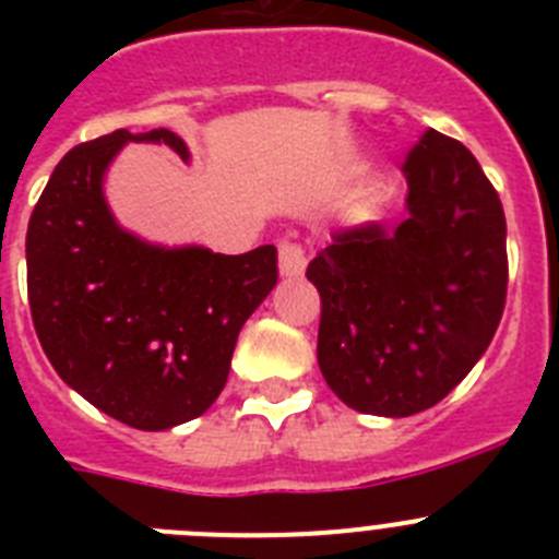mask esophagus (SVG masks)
I'll use <instances>...</instances> for the list:
<instances>
[{
  "mask_svg": "<svg viewBox=\"0 0 559 559\" xmlns=\"http://www.w3.org/2000/svg\"><path fill=\"white\" fill-rule=\"evenodd\" d=\"M305 265H308V257H305V249L299 243H280V274L283 280H294V276L305 274Z\"/></svg>",
  "mask_w": 559,
  "mask_h": 559,
  "instance_id": "obj_1",
  "label": "esophagus"
}]
</instances>
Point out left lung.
Instances as JSON below:
<instances>
[{
  "mask_svg": "<svg viewBox=\"0 0 559 559\" xmlns=\"http://www.w3.org/2000/svg\"><path fill=\"white\" fill-rule=\"evenodd\" d=\"M403 173L400 224L338 231L308 265L319 369L341 403L374 417H412L456 389L507 299V221L476 156L428 131Z\"/></svg>",
  "mask_w": 559,
  "mask_h": 559,
  "instance_id": "left-lung-1",
  "label": "left lung"
}]
</instances>
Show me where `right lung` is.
<instances>
[{
	"label": "right lung",
	"mask_w": 559,
	"mask_h": 559,
	"mask_svg": "<svg viewBox=\"0 0 559 559\" xmlns=\"http://www.w3.org/2000/svg\"><path fill=\"white\" fill-rule=\"evenodd\" d=\"M128 142L190 162L167 128H120L72 147L27 226L29 313L69 389L126 426L167 431L218 400L240 328L276 285V249L229 257L126 229L103 185Z\"/></svg>",
	"instance_id": "add662e5"
}]
</instances>
